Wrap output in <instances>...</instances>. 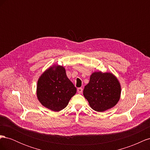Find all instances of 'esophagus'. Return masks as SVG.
Wrapping results in <instances>:
<instances>
[{
	"label": "esophagus",
	"mask_w": 150,
	"mask_h": 150,
	"mask_svg": "<svg viewBox=\"0 0 150 150\" xmlns=\"http://www.w3.org/2000/svg\"><path fill=\"white\" fill-rule=\"evenodd\" d=\"M78 93H82V92H83V88H78Z\"/></svg>",
	"instance_id": "1"
}]
</instances>
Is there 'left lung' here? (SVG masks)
<instances>
[{
    "instance_id": "obj_1",
    "label": "left lung",
    "mask_w": 150,
    "mask_h": 150,
    "mask_svg": "<svg viewBox=\"0 0 150 150\" xmlns=\"http://www.w3.org/2000/svg\"><path fill=\"white\" fill-rule=\"evenodd\" d=\"M83 94L93 110L103 112L114 107L118 102L121 86L112 73L95 72L85 86Z\"/></svg>"
}]
</instances>
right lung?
I'll use <instances>...</instances> for the list:
<instances>
[{
	"instance_id": "obj_1",
	"label": "right lung",
	"mask_w": 150,
	"mask_h": 150,
	"mask_svg": "<svg viewBox=\"0 0 150 150\" xmlns=\"http://www.w3.org/2000/svg\"><path fill=\"white\" fill-rule=\"evenodd\" d=\"M76 88L66 76L64 67L54 66L40 76L37 96L42 105L53 111L65 108L76 93Z\"/></svg>"
}]
</instances>
